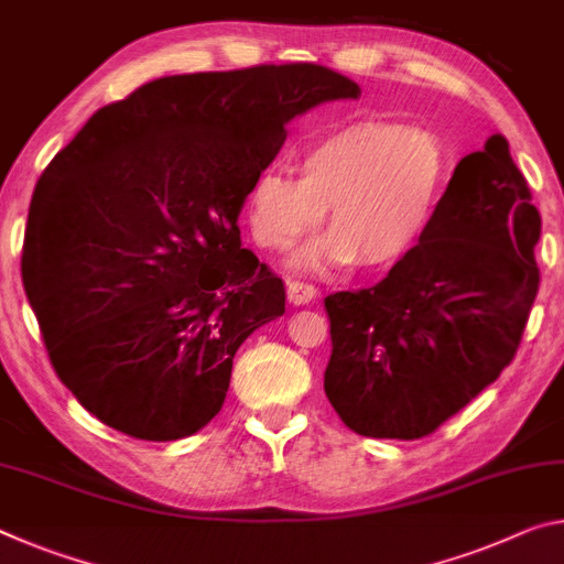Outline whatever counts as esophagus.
Segmentation results:
<instances>
[{
	"instance_id": "obj_1",
	"label": "esophagus",
	"mask_w": 564,
	"mask_h": 564,
	"mask_svg": "<svg viewBox=\"0 0 564 564\" xmlns=\"http://www.w3.org/2000/svg\"><path fill=\"white\" fill-rule=\"evenodd\" d=\"M285 293H289V301L293 303V306H306V303L316 301V296H318L316 285L303 283V281H289V285H285Z\"/></svg>"
}]
</instances>
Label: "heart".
Returning a JSON list of instances; mask_svg holds the SVG:
<instances>
[{
  "instance_id": "heart-1",
  "label": "heart",
  "mask_w": 564,
  "mask_h": 564,
  "mask_svg": "<svg viewBox=\"0 0 564 564\" xmlns=\"http://www.w3.org/2000/svg\"><path fill=\"white\" fill-rule=\"evenodd\" d=\"M299 175L268 165L248 193V226L258 243L291 248L328 208L330 230L293 256L303 271L397 263L432 223L454 173L442 135L387 120L351 122L306 142Z\"/></svg>"
}]
</instances>
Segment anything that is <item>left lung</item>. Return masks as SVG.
<instances>
[{
  "mask_svg": "<svg viewBox=\"0 0 564 564\" xmlns=\"http://www.w3.org/2000/svg\"><path fill=\"white\" fill-rule=\"evenodd\" d=\"M542 220L505 135L459 160L432 223L389 275L326 299L324 389L373 440H419L497 381L540 289Z\"/></svg>",
  "mask_w": 564,
  "mask_h": 564,
  "instance_id": "8db88e82",
  "label": "left lung"
}]
</instances>
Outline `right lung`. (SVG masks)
<instances>
[{
  "mask_svg": "<svg viewBox=\"0 0 564 564\" xmlns=\"http://www.w3.org/2000/svg\"><path fill=\"white\" fill-rule=\"evenodd\" d=\"M354 79L308 65L160 77L105 105L44 167L22 279L50 361L89 414L148 442L218 414L240 344L283 316L238 216L285 124Z\"/></svg>",
  "mask_w": 564,
  "mask_h": 564,
  "instance_id": "right-lung-1",
  "label": "right lung"
}]
</instances>
